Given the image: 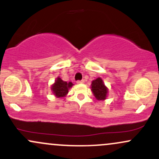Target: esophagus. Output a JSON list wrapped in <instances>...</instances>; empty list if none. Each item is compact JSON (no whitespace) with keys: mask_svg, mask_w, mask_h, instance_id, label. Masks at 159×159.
I'll return each instance as SVG.
<instances>
[{"mask_svg":"<svg viewBox=\"0 0 159 159\" xmlns=\"http://www.w3.org/2000/svg\"><path fill=\"white\" fill-rule=\"evenodd\" d=\"M85 83V80H78V81H76V83L77 84H83V83Z\"/></svg>","mask_w":159,"mask_h":159,"instance_id":"obj_1","label":"esophagus"}]
</instances>
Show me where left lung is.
I'll use <instances>...</instances> for the list:
<instances>
[{
	"label": "left lung",
	"instance_id": "1",
	"mask_svg": "<svg viewBox=\"0 0 159 159\" xmlns=\"http://www.w3.org/2000/svg\"><path fill=\"white\" fill-rule=\"evenodd\" d=\"M91 90L98 101H104L107 98L108 88L101 77H98L92 82Z\"/></svg>",
	"mask_w": 159,
	"mask_h": 159
}]
</instances>
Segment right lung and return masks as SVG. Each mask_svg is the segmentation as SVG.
Masks as SVG:
<instances>
[{"label":"right lung","mask_w":159,"mask_h":159,"mask_svg":"<svg viewBox=\"0 0 159 159\" xmlns=\"http://www.w3.org/2000/svg\"><path fill=\"white\" fill-rule=\"evenodd\" d=\"M74 85L71 82L67 83L61 79L60 76H58L55 80V83L52 85L51 91L53 94L58 98L65 97L68 93V90Z\"/></svg>","instance_id":"1"}]
</instances>
